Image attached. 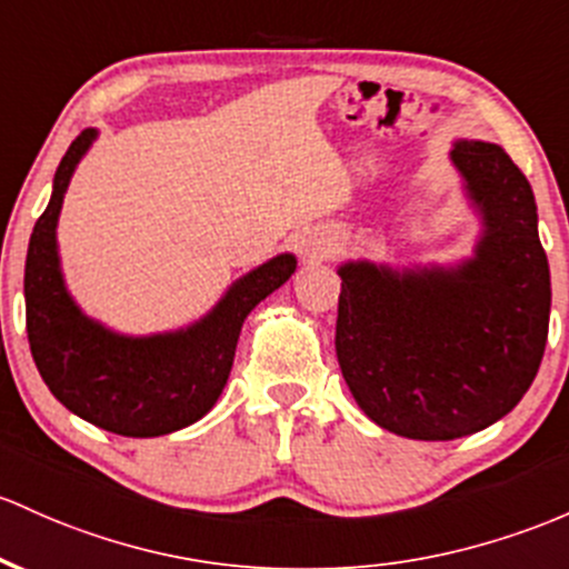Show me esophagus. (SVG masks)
Segmentation results:
<instances>
[{"mask_svg":"<svg viewBox=\"0 0 569 569\" xmlns=\"http://www.w3.org/2000/svg\"><path fill=\"white\" fill-rule=\"evenodd\" d=\"M299 251L308 256V259H323V256L332 251V240L323 234L302 237V242H299Z\"/></svg>","mask_w":569,"mask_h":569,"instance_id":"obj_1","label":"esophagus"}]
</instances>
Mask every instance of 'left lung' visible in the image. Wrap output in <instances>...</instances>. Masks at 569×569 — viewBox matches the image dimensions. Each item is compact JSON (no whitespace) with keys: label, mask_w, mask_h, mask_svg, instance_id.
<instances>
[{"label":"left lung","mask_w":569,"mask_h":569,"mask_svg":"<svg viewBox=\"0 0 569 569\" xmlns=\"http://www.w3.org/2000/svg\"><path fill=\"white\" fill-rule=\"evenodd\" d=\"M451 161L483 223L470 259L337 270L342 378L378 427L410 440H453L508 416L548 340L551 272L532 186L495 142L457 140Z\"/></svg>","instance_id":"left-lung-1"}]
</instances>
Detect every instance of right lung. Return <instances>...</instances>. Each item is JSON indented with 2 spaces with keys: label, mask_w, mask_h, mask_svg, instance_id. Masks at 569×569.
Listing matches in <instances>:
<instances>
[{
  "label": "right lung",
  "mask_w": 569,
  "mask_h": 569,
  "mask_svg": "<svg viewBox=\"0 0 569 569\" xmlns=\"http://www.w3.org/2000/svg\"><path fill=\"white\" fill-rule=\"evenodd\" d=\"M93 140L97 129L74 137L31 232L23 272L29 348L51 395L83 421L123 437L170 435L213 408L232 372L242 321L295 274L297 259L280 253L242 274L186 329L129 337L102 327L67 291L56 246L67 186Z\"/></svg>",
  "instance_id": "add662e5"
}]
</instances>
